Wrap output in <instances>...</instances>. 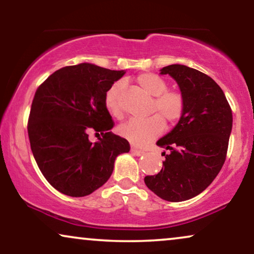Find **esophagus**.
<instances>
[{"mask_svg": "<svg viewBox=\"0 0 254 254\" xmlns=\"http://www.w3.org/2000/svg\"><path fill=\"white\" fill-rule=\"evenodd\" d=\"M130 151L133 152L134 155H136V156H142V155H144V151H143V150H140V149H137V148H131V149H130Z\"/></svg>", "mask_w": 254, "mask_h": 254, "instance_id": "esophagus-1", "label": "esophagus"}]
</instances>
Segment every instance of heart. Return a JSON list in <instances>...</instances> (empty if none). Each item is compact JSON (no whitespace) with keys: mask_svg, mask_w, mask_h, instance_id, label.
<instances>
[{"mask_svg":"<svg viewBox=\"0 0 254 254\" xmlns=\"http://www.w3.org/2000/svg\"><path fill=\"white\" fill-rule=\"evenodd\" d=\"M138 85L149 95L155 97L152 104L154 116L144 120H129L119 127V134L135 145H144L162 134L164 130V119L172 125L179 121L185 111V99L179 91L168 90V83L161 76L152 72L138 75ZM124 89V82L118 81L110 86L105 93V106L113 117L121 119L124 116L120 102V93Z\"/></svg>","mask_w":254,"mask_h":254,"instance_id":"b5f03b06","label":"heart"}]
</instances>
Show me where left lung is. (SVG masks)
Returning <instances> with one entry per match:
<instances>
[{"label":"left lung","mask_w":254,"mask_h":254,"mask_svg":"<svg viewBox=\"0 0 254 254\" xmlns=\"http://www.w3.org/2000/svg\"><path fill=\"white\" fill-rule=\"evenodd\" d=\"M178 84L185 111L175 128L157 141L163 152L161 172L144 183L161 199L180 202L203 192L227 157L232 112L224 92L209 76L184 64L161 69Z\"/></svg>","instance_id":"obj_1"}]
</instances>
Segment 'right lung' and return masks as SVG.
Wrapping results in <instances>:
<instances>
[{"label": "right lung", "mask_w": 254, "mask_h": 254, "mask_svg": "<svg viewBox=\"0 0 254 254\" xmlns=\"http://www.w3.org/2000/svg\"><path fill=\"white\" fill-rule=\"evenodd\" d=\"M125 70L91 64L68 65L53 72L34 95L27 133L41 173L55 190L85 196L112 175L114 161L129 151L126 138L113 134L105 93ZM102 137L92 144L88 131Z\"/></svg>", "instance_id": "obj_1"}]
</instances>
